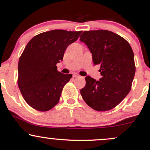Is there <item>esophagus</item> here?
I'll return each instance as SVG.
<instances>
[{
  "label": "esophagus",
  "mask_w": 150,
  "mask_h": 150,
  "mask_svg": "<svg viewBox=\"0 0 150 150\" xmlns=\"http://www.w3.org/2000/svg\"><path fill=\"white\" fill-rule=\"evenodd\" d=\"M79 75H78L77 74V73H73V77H79Z\"/></svg>",
  "instance_id": "34e87169"
}]
</instances>
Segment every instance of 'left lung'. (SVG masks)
<instances>
[{
	"mask_svg": "<svg viewBox=\"0 0 150 150\" xmlns=\"http://www.w3.org/2000/svg\"><path fill=\"white\" fill-rule=\"evenodd\" d=\"M80 41L87 45L94 65L100 64L102 77H85L80 90L84 101L94 110L114 108L129 93L134 74V54L124 38L109 30L84 31Z\"/></svg>",
	"mask_w": 150,
	"mask_h": 150,
	"instance_id": "left-lung-1",
	"label": "left lung"
}]
</instances>
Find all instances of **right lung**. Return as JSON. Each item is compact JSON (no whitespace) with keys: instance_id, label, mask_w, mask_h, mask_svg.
<instances>
[{"instance_id":"obj_1","label":"right lung","mask_w":150,"mask_h":150,"mask_svg":"<svg viewBox=\"0 0 150 150\" xmlns=\"http://www.w3.org/2000/svg\"><path fill=\"white\" fill-rule=\"evenodd\" d=\"M81 33L50 30L35 36L27 44L18 62V86L26 102L36 110L48 111L58 103L72 75L59 72L56 65Z\"/></svg>"}]
</instances>
